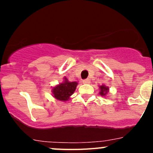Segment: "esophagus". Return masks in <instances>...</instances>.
Segmentation results:
<instances>
[{"label":"esophagus","mask_w":153,"mask_h":153,"mask_svg":"<svg viewBox=\"0 0 153 153\" xmlns=\"http://www.w3.org/2000/svg\"><path fill=\"white\" fill-rule=\"evenodd\" d=\"M83 83H85V84H89L90 83V79H85L83 80Z\"/></svg>","instance_id":"34e87169"}]
</instances>
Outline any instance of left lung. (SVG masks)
Here are the masks:
<instances>
[{
    "instance_id": "1",
    "label": "left lung",
    "mask_w": 153,
    "mask_h": 153,
    "mask_svg": "<svg viewBox=\"0 0 153 153\" xmlns=\"http://www.w3.org/2000/svg\"><path fill=\"white\" fill-rule=\"evenodd\" d=\"M100 94L101 96H105L106 93L109 92V88L107 86H104V85H102V86H100Z\"/></svg>"
}]
</instances>
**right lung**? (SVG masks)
Wrapping results in <instances>:
<instances>
[{"mask_svg":"<svg viewBox=\"0 0 153 153\" xmlns=\"http://www.w3.org/2000/svg\"><path fill=\"white\" fill-rule=\"evenodd\" d=\"M76 86H77L76 82H69L67 79L65 78V81L63 83L53 88L52 92L53 97L59 100L67 101V100H69L70 96L74 93Z\"/></svg>","mask_w":153,"mask_h":153,"instance_id":"right-lung-1","label":"right lung"}]
</instances>
